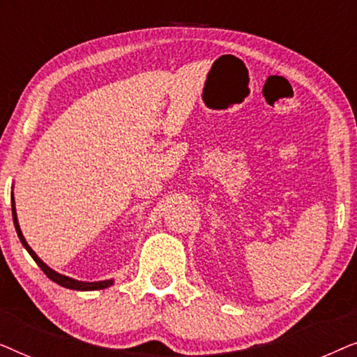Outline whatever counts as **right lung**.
I'll use <instances>...</instances> for the list:
<instances>
[{
    "mask_svg": "<svg viewBox=\"0 0 357 357\" xmlns=\"http://www.w3.org/2000/svg\"><path fill=\"white\" fill-rule=\"evenodd\" d=\"M13 202V221H14V227H16V232H17V237L21 243L24 245V248L31 253V257L33 258V261L37 263L38 266H40V270L45 273V275L50 278L52 281H55L56 284H60L63 287H68V289H75V291H96V289H105V287H109L114 284V280H107V281H97V282H84V281H77V280H73V278H68L65 275H60V273H56L55 270H52L50 266H47L45 263H43L40 258L37 257V253L32 250L31 247H29V243L26 242V238H24L22 232H21V227H19V222H17V214H16V206H14V198L11 199Z\"/></svg>",
    "mask_w": 357,
    "mask_h": 357,
    "instance_id": "add662e5",
    "label": "right lung"
}]
</instances>
